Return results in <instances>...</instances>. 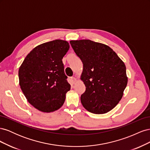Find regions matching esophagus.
<instances>
[{
	"label": "esophagus",
	"instance_id": "obj_1",
	"mask_svg": "<svg viewBox=\"0 0 150 150\" xmlns=\"http://www.w3.org/2000/svg\"><path fill=\"white\" fill-rule=\"evenodd\" d=\"M71 81H72V83H75L76 82L77 79L75 78V77H71Z\"/></svg>",
	"mask_w": 150,
	"mask_h": 150
}]
</instances>
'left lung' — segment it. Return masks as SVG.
Returning a JSON list of instances; mask_svg holds the SVG:
<instances>
[{
    "instance_id": "8db88e82",
    "label": "left lung",
    "mask_w": 150,
    "mask_h": 150,
    "mask_svg": "<svg viewBox=\"0 0 150 150\" xmlns=\"http://www.w3.org/2000/svg\"><path fill=\"white\" fill-rule=\"evenodd\" d=\"M70 44L83 64V106L94 114L111 111L121 100L128 83L125 63L105 44L91 40H71Z\"/></svg>"
}]
</instances>
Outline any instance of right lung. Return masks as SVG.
I'll use <instances>...</instances> for the list:
<instances>
[{"label": "right lung", "instance_id": "obj_1", "mask_svg": "<svg viewBox=\"0 0 150 150\" xmlns=\"http://www.w3.org/2000/svg\"><path fill=\"white\" fill-rule=\"evenodd\" d=\"M69 49L66 40L39 45L28 54L19 70V85L29 103L38 110L52 112L64 104L71 89L62 58Z\"/></svg>", "mask_w": 150, "mask_h": 150}]
</instances>
